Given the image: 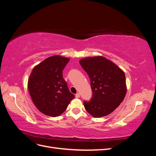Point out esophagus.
Segmentation results:
<instances>
[{"instance_id":"34e87169","label":"esophagus","mask_w":156,"mask_h":156,"mask_svg":"<svg viewBox=\"0 0 156 156\" xmlns=\"http://www.w3.org/2000/svg\"><path fill=\"white\" fill-rule=\"evenodd\" d=\"M75 98H80V94L79 93H77L76 94H75Z\"/></svg>"}]
</instances>
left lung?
<instances>
[{
    "mask_svg": "<svg viewBox=\"0 0 156 156\" xmlns=\"http://www.w3.org/2000/svg\"><path fill=\"white\" fill-rule=\"evenodd\" d=\"M88 75L93 92L91 100L84 101L87 111L100 118L109 115L123 101L127 92L124 71L102 56H89L79 60Z\"/></svg>",
    "mask_w": 156,
    "mask_h": 156,
    "instance_id": "8db88e82",
    "label": "left lung"
}]
</instances>
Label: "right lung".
I'll use <instances>...</instances> for the list:
<instances>
[{
    "mask_svg": "<svg viewBox=\"0 0 156 156\" xmlns=\"http://www.w3.org/2000/svg\"><path fill=\"white\" fill-rule=\"evenodd\" d=\"M69 58L60 55L47 58L35 66L28 80V89L34 105L43 114L58 116L74 98L62 77Z\"/></svg>",
    "mask_w": 156,
    "mask_h": 156,
    "instance_id": "add662e5",
    "label": "right lung"
}]
</instances>
